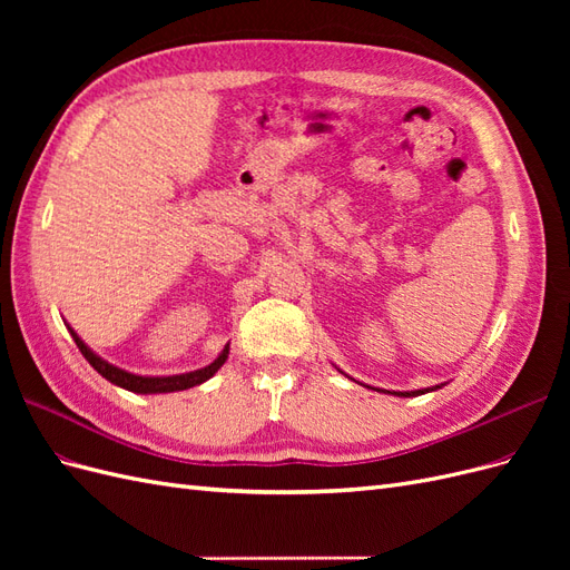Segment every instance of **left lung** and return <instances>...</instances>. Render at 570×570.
Returning a JSON list of instances; mask_svg holds the SVG:
<instances>
[{
  "label": "left lung",
  "instance_id": "left-lung-1",
  "mask_svg": "<svg viewBox=\"0 0 570 570\" xmlns=\"http://www.w3.org/2000/svg\"><path fill=\"white\" fill-rule=\"evenodd\" d=\"M442 385H435V387H425V390H413V392H390L387 390V394H394V396H419V394H425V392H433V390H440ZM373 390H377V387H373ZM377 392H385V390H377Z\"/></svg>",
  "mask_w": 570,
  "mask_h": 570
}]
</instances>
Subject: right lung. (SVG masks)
Masks as SVG:
<instances>
[{
	"label": "right lung",
	"mask_w": 570,
	"mask_h": 570,
	"mask_svg": "<svg viewBox=\"0 0 570 570\" xmlns=\"http://www.w3.org/2000/svg\"><path fill=\"white\" fill-rule=\"evenodd\" d=\"M68 333H71V337L76 340L78 350L82 352V356L90 361V366L101 375L107 377L109 383L124 387L128 392H137V394H166V392H180V390H187V387H195V385H202L209 381V377L226 364V358L230 354V344H226L223 347V352L212 361L209 366L204 368H197V371H189V373H180V375H137V373H130V371H124L118 368L114 364H109V361L101 358L99 354H95L88 344H85L80 340V335L73 331L71 325H66Z\"/></svg>",
	"instance_id": "right-lung-1"
}]
</instances>
